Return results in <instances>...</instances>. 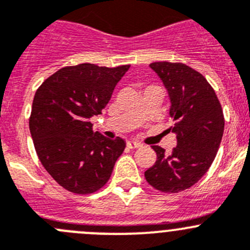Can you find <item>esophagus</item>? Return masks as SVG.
Segmentation results:
<instances>
[{
    "mask_svg": "<svg viewBox=\"0 0 250 250\" xmlns=\"http://www.w3.org/2000/svg\"><path fill=\"white\" fill-rule=\"evenodd\" d=\"M126 146L129 147V148H139V147H141V144H139V142L136 141H127Z\"/></svg>",
    "mask_w": 250,
    "mask_h": 250,
    "instance_id": "obj_1",
    "label": "esophagus"
}]
</instances>
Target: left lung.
Instances as JSON below:
<instances>
[{"instance_id":"obj_1","label":"left lung","mask_w":250,"mask_h":250,"mask_svg":"<svg viewBox=\"0 0 250 250\" xmlns=\"http://www.w3.org/2000/svg\"><path fill=\"white\" fill-rule=\"evenodd\" d=\"M170 97L172 132L177 144L170 154L152 146L157 161L145 172L147 183L162 192L191 188L212 165L225 129L222 106L200 72L182 62H152Z\"/></svg>"}]
</instances>
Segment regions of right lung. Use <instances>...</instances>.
<instances>
[{
    "mask_svg": "<svg viewBox=\"0 0 250 250\" xmlns=\"http://www.w3.org/2000/svg\"><path fill=\"white\" fill-rule=\"evenodd\" d=\"M129 67L65 66L35 92L29 118L35 151L42 167L67 191H98L108 183L124 152V140L93 132L91 118L102 114Z\"/></svg>",
    "mask_w": 250,
    "mask_h": 250,
    "instance_id": "add662e5",
    "label": "right lung"
}]
</instances>
